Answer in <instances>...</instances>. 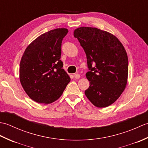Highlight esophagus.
<instances>
[{"instance_id": "1", "label": "esophagus", "mask_w": 148, "mask_h": 148, "mask_svg": "<svg viewBox=\"0 0 148 148\" xmlns=\"http://www.w3.org/2000/svg\"><path fill=\"white\" fill-rule=\"evenodd\" d=\"M74 77L76 78V79H79V78L80 77V74H75Z\"/></svg>"}]
</instances>
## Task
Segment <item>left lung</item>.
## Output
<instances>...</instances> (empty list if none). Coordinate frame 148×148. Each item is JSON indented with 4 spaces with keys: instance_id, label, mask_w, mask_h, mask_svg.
I'll return each mask as SVG.
<instances>
[{
    "instance_id": "obj_1",
    "label": "left lung",
    "mask_w": 148,
    "mask_h": 148,
    "mask_svg": "<svg viewBox=\"0 0 148 148\" xmlns=\"http://www.w3.org/2000/svg\"><path fill=\"white\" fill-rule=\"evenodd\" d=\"M86 53L90 86L84 93L97 108H106L117 100L127 85L128 60L118 38L97 28L79 27L74 32Z\"/></svg>"
}]
</instances>
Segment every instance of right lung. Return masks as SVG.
<instances>
[{
	"label": "right lung",
	"mask_w": 148,
	"mask_h": 148,
	"mask_svg": "<svg viewBox=\"0 0 148 148\" xmlns=\"http://www.w3.org/2000/svg\"><path fill=\"white\" fill-rule=\"evenodd\" d=\"M67 29H56L39 36L26 48L20 62V79L34 101L48 104L60 97L71 78L60 60Z\"/></svg>",
	"instance_id": "obj_1"
}]
</instances>
